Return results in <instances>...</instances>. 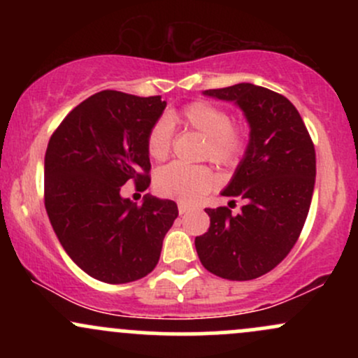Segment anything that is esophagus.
<instances>
[{
    "instance_id": "esophagus-1",
    "label": "esophagus",
    "mask_w": 358,
    "mask_h": 358,
    "mask_svg": "<svg viewBox=\"0 0 358 358\" xmlns=\"http://www.w3.org/2000/svg\"><path fill=\"white\" fill-rule=\"evenodd\" d=\"M190 205L188 203H185V202H178V212H180V215H183V213H187V212H190Z\"/></svg>"
}]
</instances>
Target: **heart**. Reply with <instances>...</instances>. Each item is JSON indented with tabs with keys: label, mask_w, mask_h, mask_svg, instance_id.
<instances>
[{
	"label": "heart",
	"mask_w": 358,
	"mask_h": 358,
	"mask_svg": "<svg viewBox=\"0 0 358 358\" xmlns=\"http://www.w3.org/2000/svg\"><path fill=\"white\" fill-rule=\"evenodd\" d=\"M187 126L207 136L203 148L205 158L222 166H234L239 163L248 146V134L244 127L232 124L227 110L207 101H195L182 113ZM173 139V122L170 117H159L148 134V153L153 159H165L170 155ZM215 185V175L208 166H188L183 163H171L158 170L155 187L162 195L178 199L182 202H195Z\"/></svg>",
	"instance_id": "heart-1"
}]
</instances>
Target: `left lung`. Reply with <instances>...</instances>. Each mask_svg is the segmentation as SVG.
Wrapping results in <instances>:
<instances>
[{"label":"left lung","mask_w":358,"mask_h":358,"mask_svg":"<svg viewBox=\"0 0 358 358\" xmlns=\"http://www.w3.org/2000/svg\"><path fill=\"white\" fill-rule=\"evenodd\" d=\"M203 96L234 102L244 113L249 143L220 192L244 200L241 212L205 208L210 227L195 237V249L215 276L249 281L276 268L296 244L313 196L315 146L296 108L281 94L242 82Z\"/></svg>","instance_id":"1"}]
</instances>
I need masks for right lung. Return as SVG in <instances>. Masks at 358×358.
I'll return each instance as SVG.
<instances>
[{"instance_id": "add662e5", "label": "right lung", "mask_w": 358, "mask_h": 358, "mask_svg": "<svg viewBox=\"0 0 358 358\" xmlns=\"http://www.w3.org/2000/svg\"><path fill=\"white\" fill-rule=\"evenodd\" d=\"M166 102L102 90L62 121L45 153V208L57 239L79 268L109 285L136 281L158 264L178 217L173 200L146 193L138 205L122 185L150 187L148 134Z\"/></svg>"}]
</instances>
